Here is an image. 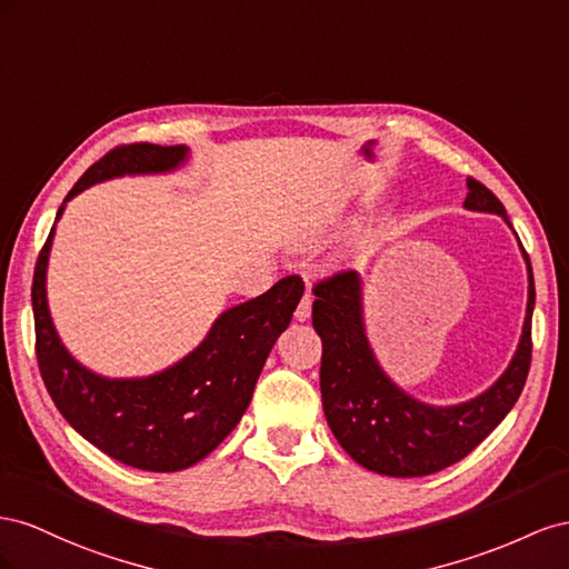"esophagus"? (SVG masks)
<instances>
[{
	"label": "esophagus",
	"instance_id": "1",
	"mask_svg": "<svg viewBox=\"0 0 569 569\" xmlns=\"http://www.w3.org/2000/svg\"><path fill=\"white\" fill-rule=\"evenodd\" d=\"M310 317H312V296L305 293L302 300H300V305L296 307V319H298V321H307Z\"/></svg>",
	"mask_w": 569,
	"mask_h": 569
}]
</instances>
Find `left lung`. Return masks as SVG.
I'll list each match as a JSON object with an SVG mask.
<instances>
[{
  "mask_svg": "<svg viewBox=\"0 0 569 569\" xmlns=\"http://www.w3.org/2000/svg\"><path fill=\"white\" fill-rule=\"evenodd\" d=\"M467 209L508 221L506 207L489 188L475 178H467ZM522 254L529 300L515 357L489 391L448 408L405 393L381 369L365 331L360 273L338 271L312 288V327L321 338L323 415L336 441L357 465L386 477H427L469 456L506 419L522 393L531 362L537 290L525 248Z\"/></svg>",
  "mask_w": 569,
  "mask_h": 569,
  "instance_id": "1",
  "label": "left lung"
}]
</instances>
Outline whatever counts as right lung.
<instances>
[{"label":"right lung","instance_id":"add662e5","mask_svg":"<svg viewBox=\"0 0 569 569\" xmlns=\"http://www.w3.org/2000/svg\"><path fill=\"white\" fill-rule=\"evenodd\" d=\"M186 159V144H121L78 178L57 221L67 202L94 183L167 173ZM52 238L54 226L38 257L30 296L38 367L57 410L86 441L128 467L178 472L207 458L246 415L259 371L302 298L300 276H286L267 293L226 310L198 348L159 375L107 379L71 357L52 323L47 307Z\"/></svg>","mask_w":569,"mask_h":569}]
</instances>
